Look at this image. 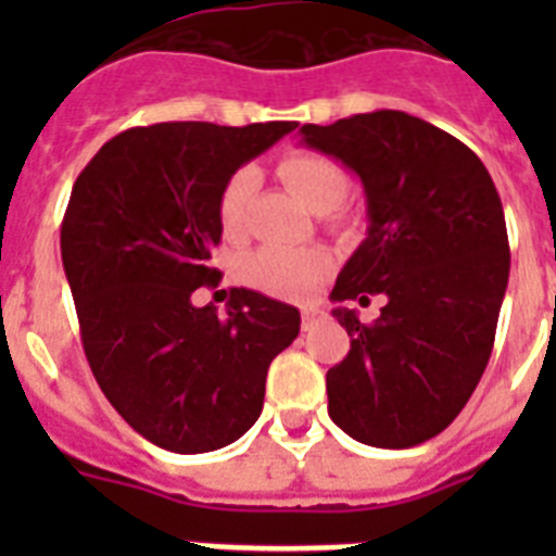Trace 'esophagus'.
Here are the masks:
<instances>
[{"mask_svg": "<svg viewBox=\"0 0 556 556\" xmlns=\"http://www.w3.org/2000/svg\"><path fill=\"white\" fill-rule=\"evenodd\" d=\"M320 317H323V312H320V308H314V306H306V308H301V326L306 328V331H308V328L314 326V323L320 320Z\"/></svg>", "mask_w": 556, "mask_h": 556, "instance_id": "obj_1", "label": "esophagus"}]
</instances>
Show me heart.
I'll use <instances>...</instances> for the list:
<instances>
[{
  "instance_id": "obj_1",
  "label": "heart",
  "mask_w": 556,
  "mask_h": 556,
  "mask_svg": "<svg viewBox=\"0 0 556 556\" xmlns=\"http://www.w3.org/2000/svg\"><path fill=\"white\" fill-rule=\"evenodd\" d=\"M278 175L294 198L314 211H328L348 189V172L323 152L292 150L278 164ZM255 189V172L242 166L230 172L217 194V223L228 239L244 228V214ZM328 273V255L314 248H262L239 264L242 281L278 298H306Z\"/></svg>"
}]
</instances>
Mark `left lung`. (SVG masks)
<instances>
[{
	"instance_id": "obj_1",
	"label": "left lung",
	"mask_w": 556,
	"mask_h": 556,
	"mask_svg": "<svg viewBox=\"0 0 556 556\" xmlns=\"http://www.w3.org/2000/svg\"><path fill=\"white\" fill-rule=\"evenodd\" d=\"M301 136L365 186L367 239L331 298H387L376 323L333 308L351 351L326 376L328 415L358 443L412 448L448 429L493 353L509 281L498 191L470 147L404 111L303 125Z\"/></svg>"
}]
</instances>
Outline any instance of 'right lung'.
<instances>
[{"mask_svg": "<svg viewBox=\"0 0 556 556\" xmlns=\"http://www.w3.org/2000/svg\"><path fill=\"white\" fill-rule=\"evenodd\" d=\"M298 122H161L113 136L75 180L61 255L97 384L159 448L205 454L258 420L269 362L301 312L233 289L228 314L191 294L217 287V194L230 172Z\"/></svg>", "mask_w": 556, "mask_h": 556, "instance_id": "obj_1", "label": "right lung"}]
</instances>
